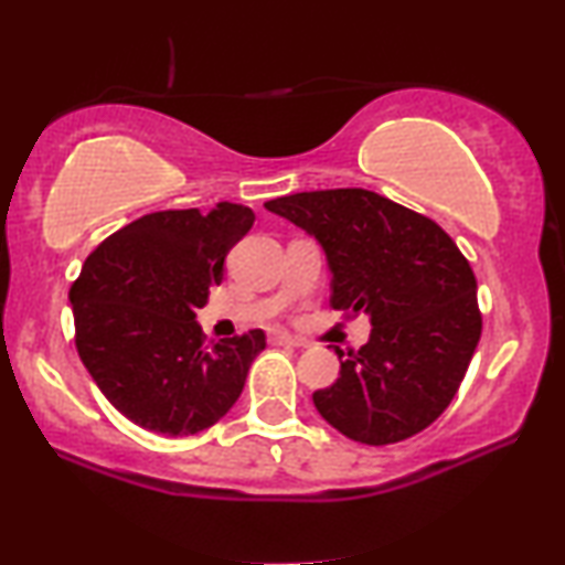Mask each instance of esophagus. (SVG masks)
Listing matches in <instances>:
<instances>
[{"mask_svg":"<svg viewBox=\"0 0 565 565\" xmlns=\"http://www.w3.org/2000/svg\"><path fill=\"white\" fill-rule=\"evenodd\" d=\"M269 342H275V344H290V347H308V342H303V339L285 334V331H275V334H269Z\"/></svg>","mask_w":565,"mask_h":565,"instance_id":"1","label":"esophagus"}]
</instances>
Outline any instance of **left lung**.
<instances>
[{
	"label": "left lung",
	"instance_id": "1",
	"mask_svg": "<svg viewBox=\"0 0 565 565\" xmlns=\"http://www.w3.org/2000/svg\"><path fill=\"white\" fill-rule=\"evenodd\" d=\"M327 252L331 308L367 313V344L313 393L331 427L362 445H393L450 406L481 339L476 275L427 215L362 188L267 200Z\"/></svg>",
	"mask_w": 565,
	"mask_h": 565
}]
</instances>
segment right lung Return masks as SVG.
I'll use <instances>...</instances> for the list:
<instances>
[{
    "label": "right lung",
    "mask_w": 565,
    "mask_h": 565,
    "mask_svg": "<svg viewBox=\"0 0 565 565\" xmlns=\"http://www.w3.org/2000/svg\"><path fill=\"white\" fill-rule=\"evenodd\" d=\"M252 223V207L236 203L149 213L84 262L68 290L76 352L105 398L138 427L198 435L242 396L265 331L207 344L195 311Z\"/></svg>",
    "instance_id": "1"
}]
</instances>
